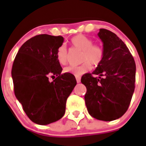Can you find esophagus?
<instances>
[{
  "label": "esophagus",
  "instance_id": "1",
  "mask_svg": "<svg viewBox=\"0 0 146 146\" xmlns=\"http://www.w3.org/2000/svg\"><path fill=\"white\" fill-rule=\"evenodd\" d=\"M76 80H77V83H79V82H80V80H81V78H80V77H76Z\"/></svg>",
  "mask_w": 146,
  "mask_h": 146
}]
</instances>
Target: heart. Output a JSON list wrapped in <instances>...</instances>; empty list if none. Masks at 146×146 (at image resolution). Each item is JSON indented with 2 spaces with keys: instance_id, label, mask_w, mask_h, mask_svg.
Returning <instances> with one entry per match:
<instances>
[{
  "instance_id": "obj_1",
  "label": "heart",
  "mask_w": 146,
  "mask_h": 146,
  "mask_svg": "<svg viewBox=\"0 0 146 146\" xmlns=\"http://www.w3.org/2000/svg\"><path fill=\"white\" fill-rule=\"evenodd\" d=\"M71 44L74 47L82 50L81 65L69 66L64 69V72L72 73L74 75L79 76L88 72L91 68V64L94 66L99 65L104 57V50L99 44H93V41L84 35H77L71 39ZM57 59L62 65L67 62V50L64 44L60 45L57 50Z\"/></svg>"
}]
</instances>
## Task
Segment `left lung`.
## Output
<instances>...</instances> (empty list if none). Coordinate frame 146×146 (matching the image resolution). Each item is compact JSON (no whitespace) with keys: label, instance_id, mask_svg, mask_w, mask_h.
I'll return each mask as SVG.
<instances>
[{"label":"left lung","instance_id":"1","mask_svg":"<svg viewBox=\"0 0 146 146\" xmlns=\"http://www.w3.org/2000/svg\"><path fill=\"white\" fill-rule=\"evenodd\" d=\"M104 57L94 72L81 82L87 89L88 112L96 119L111 121L121 118L129 106L135 91L136 65L124 42L113 32L99 29ZM93 75H98L94 78Z\"/></svg>","mask_w":146,"mask_h":146}]
</instances>
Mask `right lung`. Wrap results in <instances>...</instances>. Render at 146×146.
<instances>
[{
  "instance_id": "add662e5",
  "label": "right lung",
  "mask_w": 146,
  "mask_h": 146,
  "mask_svg": "<svg viewBox=\"0 0 146 146\" xmlns=\"http://www.w3.org/2000/svg\"><path fill=\"white\" fill-rule=\"evenodd\" d=\"M63 42L60 36H36L22 45L13 63L15 96L37 124L47 125L64 116L67 98L77 85L73 74H60L57 50ZM50 76L56 77L52 82Z\"/></svg>"
}]
</instances>
